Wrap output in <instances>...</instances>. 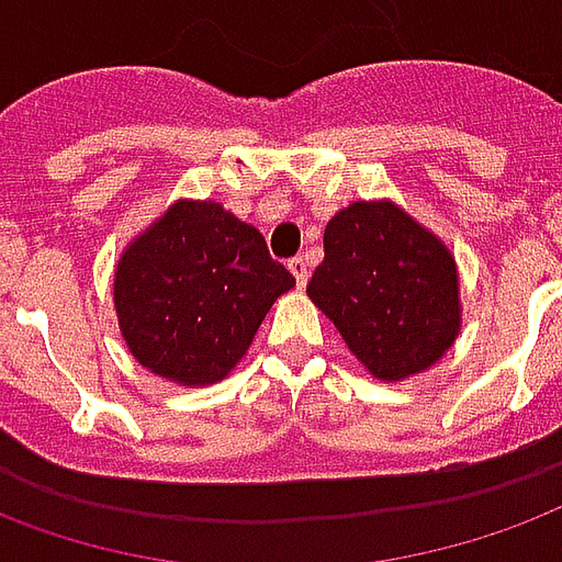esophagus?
<instances>
[{
	"mask_svg": "<svg viewBox=\"0 0 562 562\" xmlns=\"http://www.w3.org/2000/svg\"><path fill=\"white\" fill-rule=\"evenodd\" d=\"M289 270L294 273V280H297V285H306V280H310V268H306V259L303 256H294L292 261H289Z\"/></svg>",
	"mask_w": 562,
	"mask_h": 562,
	"instance_id": "esophagus-1",
	"label": "esophagus"
}]
</instances>
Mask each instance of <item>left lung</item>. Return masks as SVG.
<instances>
[{"instance_id": "1", "label": "left lung", "mask_w": 562, "mask_h": 562, "mask_svg": "<svg viewBox=\"0 0 562 562\" xmlns=\"http://www.w3.org/2000/svg\"><path fill=\"white\" fill-rule=\"evenodd\" d=\"M306 294L366 372L386 384L431 369L459 339L456 256L393 199L336 211Z\"/></svg>"}]
</instances>
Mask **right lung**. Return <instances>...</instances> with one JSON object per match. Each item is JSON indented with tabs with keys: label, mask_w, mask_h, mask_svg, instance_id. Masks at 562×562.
<instances>
[{
	"label": "right lung",
	"mask_w": 562,
	"mask_h": 562,
	"mask_svg": "<svg viewBox=\"0 0 562 562\" xmlns=\"http://www.w3.org/2000/svg\"><path fill=\"white\" fill-rule=\"evenodd\" d=\"M294 277L256 226L211 199H176L122 249L112 303L124 345L178 386L217 384L240 363Z\"/></svg>",
	"instance_id": "add662e5"
}]
</instances>
